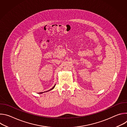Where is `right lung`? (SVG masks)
<instances>
[{
  "label": "right lung",
  "instance_id": "right-lung-1",
  "mask_svg": "<svg viewBox=\"0 0 127 127\" xmlns=\"http://www.w3.org/2000/svg\"><path fill=\"white\" fill-rule=\"evenodd\" d=\"M55 85H54V86H53V88H52V89H50V90H52V89H53V88H54V87H55ZM42 93H39V94H42Z\"/></svg>",
  "mask_w": 127,
  "mask_h": 127
}]
</instances>
